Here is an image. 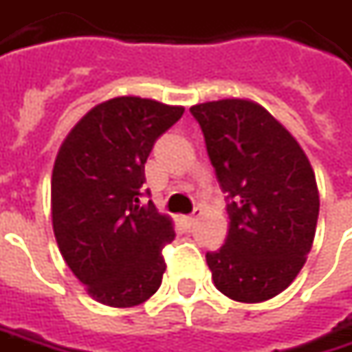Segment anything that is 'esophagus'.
<instances>
[{
	"mask_svg": "<svg viewBox=\"0 0 352 352\" xmlns=\"http://www.w3.org/2000/svg\"><path fill=\"white\" fill-rule=\"evenodd\" d=\"M201 217V210H195L192 214H187V217H181V222L189 228V226H192L195 222H197V219Z\"/></svg>",
	"mask_w": 352,
	"mask_h": 352,
	"instance_id": "1",
	"label": "esophagus"
}]
</instances>
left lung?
Wrapping results in <instances>:
<instances>
[{
    "instance_id": "8db88e82",
    "label": "left lung",
    "mask_w": 352,
    "mask_h": 352,
    "mask_svg": "<svg viewBox=\"0 0 352 352\" xmlns=\"http://www.w3.org/2000/svg\"><path fill=\"white\" fill-rule=\"evenodd\" d=\"M206 153L226 192L228 236L206 252L226 298L260 303L282 294L303 267L315 238L319 191L296 138L252 100L191 106Z\"/></svg>"
}]
</instances>
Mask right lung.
I'll use <instances>...</instances> for the list:
<instances>
[{
	"label": "right lung",
	"mask_w": 352,
	"mask_h": 352,
	"mask_svg": "<svg viewBox=\"0 0 352 352\" xmlns=\"http://www.w3.org/2000/svg\"><path fill=\"white\" fill-rule=\"evenodd\" d=\"M183 112V106L138 96L106 100L70 130L56 153L54 238L72 274L104 305L133 307L160 289L161 250L175 230L151 201L142 205V187L155 140Z\"/></svg>",
	"instance_id": "right-lung-1"
}]
</instances>
